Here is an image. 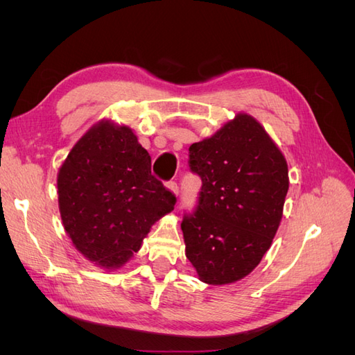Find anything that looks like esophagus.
<instances>
[{
  "label": "esophagus",
  "mask_w": 355,
  "mask_h": 355,
  "mask_svg": "<svg viewBox=\"0 0 355 355\" xmlns=\"http://www.w3.org/2000/svg\"><path fill=\"white\" fill-rule=\"evenodd\" d=\"M167 188H168L171 192H173L175 196L179 194V187H178L176 182H167Z\"/></svg>",
  "instance_id": "esophagus-1"
}]
</instances>
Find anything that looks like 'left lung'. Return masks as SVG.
<instances>
[{
  "label": "left lung",
  "mask_w": 355,
  "mask_h": 355,
  "mask_svg": "<svg viewBox=\"0 0 355 355\" xmlns=\"http://www.w3.org/2000/svg\"><path fill=\"white\" fill-rule=\"evenodd\" d=\"M188 163L202 185L196 210L180 225L185 254L201 282H239L259 265L280 227L286 158L253 116L239 114L192 144Z\"/></svg>",
  "instance_id": "obj_1"
}]
</instances>
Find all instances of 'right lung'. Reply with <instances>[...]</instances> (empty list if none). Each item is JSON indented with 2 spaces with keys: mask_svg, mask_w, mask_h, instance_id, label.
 <instances>
[{
  "mask_svg": "<svg viewBox=\"0 0 355 355\" xmlns=\"http://www.w3.org/2000/svg\"><path fill=\"white\" fill-rule=\"evenodd\" d=\"M59 210L75 249L106 270L141 249L176 197L151 173V155L127 125L101 121L75 144L58 175Z\"/></svg>",
  "mask_w": 355,
  "mask_h": 355,
  "instance_id": "right-lung-1",
  "label": "right lung"
}]
</instances>
